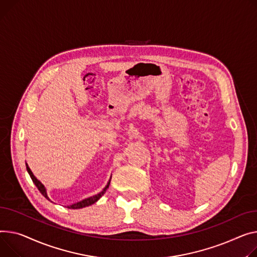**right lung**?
I'll return each mask as SVG.
<instances>
[{"label": "right lung", "mask_w": 257, "mask_h": 257, "mask_svg": "<svg viewBox=\"0 0 257 257\" xmlns=\"http://www.w3.org/2000/svg\"><path fill=\"white\" fill-rule=\"evenodd\" d=\"M27 170H28V173H29V175H30V177H31V179H32V181H33V183L36 185V187L38 188V190L40 191V193L45 197V198H47L48 200H49V198H48V196H47V194H46V190H45V188H44V186L42 185V183L40 182V181H38L35 177H34V175H33V173L31 172V169H30V167L27 165ZM109 183H110V181L108 182V184L106 185V187L104 188L103 189V191L102 192H100L99 194H97V195H94V196H92V197H89V198H85V199H83V200H81V201H78V202H76V203H73V204H71V206H68V209H81V208H84V207H89V206H91V204H93V203H95L102 195L104 194V192H105V190L107 189L108 188V186H109Z\"/></svg>", "instance_id": "1"}]
</instances>
